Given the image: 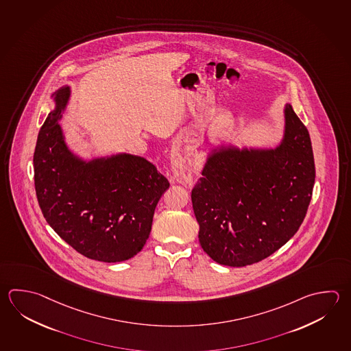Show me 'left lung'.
Returning <instances> with one entry per match:
<instances>
[{
    "label": "left lung",
    "mask_w": 351,
    "mask_h": 351,
    "mask_svg": "<svg viewBox=\"0 0 351 351\" xmlns=\"http://www.w3.org/2000/svg\"><path fill=\"white\" fill-rule=\"evenodd\" d=\"M283 143L274 150L222 149L191 191L199 245L219 265L269 257L304 221L315 181L308 129L285 106Z\"/></svg>",
    "instance_id": "8db88e82"
}]
</instances>
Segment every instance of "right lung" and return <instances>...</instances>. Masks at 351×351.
Returning a JSON list of instances; mask_svg holds the SVG:
<instances>
[{
	"instance_id": "obj_1",
	"label": "right lung",
	"mask_w": 351,
	"mask_h": 351,
	"mask_svg": "<svg viewBox=\"0 0 351 351\" xmlns=\"http://www.w3.org/2000/svg\"><path fill=\"white\" fill-rule=\"evenodd\" d=\"M38 132L34 187L40 211L60 239L86 258L123 262L138 254L152 231L169 181L144 158L117 155L84 162L66 149L58 120L69 88Z\"/></svg>"
}]
</instances>
